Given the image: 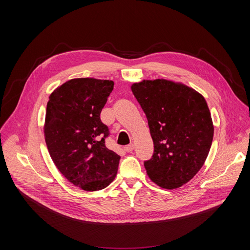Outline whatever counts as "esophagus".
<instances>
[{
  "label": "esophagus",
  "mask_w": 250,
  "mask_h": 250,
  "mask_svg": "<svg viewBox=\"0 0 250 250\" xmlns=\"http://www.w3.org/2000/svg\"><path fill=\"white\" fill-rule=\"evenodd\" d=\"M124 148H125V150L126 152H130V151H132V150H133L134 146H133L132 144H130V145H128V146H125Z\"/></svg>",
  "instance_id": "1"
}]
</instances>
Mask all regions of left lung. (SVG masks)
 I'll list each match as a JSON object with an SVG mask.
<instances>
[{"label": "left lung", "mask_w": 250, "mask_h": 250, "mask_svg": "<svg viewBox=\"0 0 250 250\" xmlns=\"http://www.w3.org/2000/svg\"><path fill=\"white\" fill-rule=\"evenodd\" d=\"M144 110L154 145L145 161L150 180L164 189L180 188L204 165L213 137L205 98L194 89L165 79L131 85Z\"/></svg>", "instance_id": "obj_1"}]
</instances>
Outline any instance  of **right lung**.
<instances>
[{
  "label": "right lung",
  "instance_id": "1",
  "mask_svg": "<svg viewBox=\"0 0 250 250\" xmlns=\"http://www.w3.org/2000/svg\"><path fill=\"white\" fill-rule=\"evenodd\" d=\"M114 89L111 80L71 79L56 88L46 106L44 137L55 166L85 191H99L116 178L121 156L106 148L109 128L102 109Z\"/></svg>",
  "mask_w": 250,
  "mask_h": 250
}]
</instances>
